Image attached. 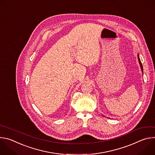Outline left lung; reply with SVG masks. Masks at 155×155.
Returning a JSON list of instances; mask_svg holds the SVG:
<instances>
[{
  "label": "left lung",
  "instance_id": "obj_1",
  "mask_svg": "<svg viewBox=\"0 0 155 155\" xmlns=\"http://www.w3.org/2000/svg\"><path fill=\"white\" fill-rule=\"evenodd\" d=\"M137 56H138V59H139V64H140V68H141L142 72V73H143V66H142V62H141V61H140V58H139V54H137Z\"/></svg>",
  "mask_w": 155,
  "mask_h": 155
}]
</instances>
